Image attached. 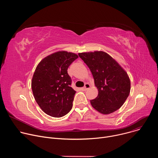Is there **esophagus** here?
<instances>
[{"instance_id":"34e87169","label":"esophagus","mask_w":158,"mask_h":158,"mask_svg":"<svg viewBox=\"0 0 158 158\" xmlns=\"http://www.w3.org/2000/svg\"><path fill=\"white\" fill-rule=\"evenodd\" d=\"M90 87H91V85H90V84H88V83H86V84H85V85H84V91H87V90L88 89H89Z\"/></svg>"}]
</instances>
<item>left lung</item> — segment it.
I'll list each match as a JSON object with an SVG mask.
<instances>
[{
	"label": "left lung",
	"mask_w": 158,
	"mask_h": 158,
	"mask_svg": "<svg viewBox=\"0 0 158 158\" xmlns=\"http://www.w3.org/2000/svg\"><path fill=\"white\" fill-rule=\"evenodd\" d=\"M91 70L98 96L91 100V106L103 114L119 109L127 99L131 90L127 73L110 56L103 51L79 53Z\"/></svg>",
	"instance_id": "obj_1"
}]
</instances>
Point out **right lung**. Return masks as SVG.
<instances>
[{
  "instance_id": "obj_1",
  "label": "right lung",
  "mask_w": 158,
  "mask_h": 158,
  "mask_svg": "<svg viewBox=\"0 0 158 158\" xmlns=\"http://www.w3.org/2000/svg\"><path fill=\"white\" fill-rule=\"evenodd\" d=\"M77 58L75 53L60 51L44 57L36 67L31 82L32 93L48 115L60 118L71 110L76 92L71 87L67 69Z\"/></svg>"
}]
</instances>
